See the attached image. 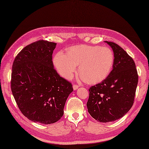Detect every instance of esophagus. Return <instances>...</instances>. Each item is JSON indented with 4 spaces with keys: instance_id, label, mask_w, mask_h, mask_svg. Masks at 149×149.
<instances>
[{
    "instance_id": "esophagus-1",
    "label": "esophagus",
    "mask_w": 149,
    "mask_h": 149,
    "mask_svg": "<svg viewBox=\"0 0 149 149\" xmlns=\"http://www.w3.org/2000/svg\"><path fill=\"white\" fill-rule=\"evenodd\" d=\"M79 87V85H77V84H74V85H73V88H74V90H77Z\"/></svg>"
}]
</instances>
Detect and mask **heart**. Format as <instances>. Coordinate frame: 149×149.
Wrapping results in <instances>:
<instances>
[{
	"label": "heart",
	"mask_w": 149,
	"mask_h": 149,
	"mask_svg": "<svg viewBox=\"0 0 149 149\" xmlns=\"http://www.w3.org/2000/svg\"><path fill=\"white\" fill-rule=\"evenodd\" d=\"M115 56L106 46L75 45L66 49V53L58 52L53 59L54 65L63 77H71L79 66V72L83 79L90 84L102 81L112 70Z\"/></svg>",
	"instance_id": "1"
}]
</instances>
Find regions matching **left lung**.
Instances as JSON below:
<instances>
[{"label":"left lung","mask_w":149,"mask_h":149,"mask_svg":"<svg viewBox=\"0 0 149 149\" xmlns=\"http://www.w3.org/2000/svg\"><path fill=\"white\" fill-rule=\"evenodd\" d=\"M106 42L111 47L113 68L102 83L89 89L88 111L99 122L115 121L127 113L133 105L138 75L131 57L116 43Z\"/></svg>","instance_id":"left-lung-1"}]
</instances>
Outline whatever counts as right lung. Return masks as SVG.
<instances>
[{
    "instance_id": "right-lung-1",
    "label": "right lung",
    "mask_w": 149,
    "mask_h": 149,
    "mask_svg": "<svg viewBox=\"0 0 149 149\" xmlns=\"http://www.w3.org/2000/svg\"><path fill=\"white\" fill-rule=\"evenodd\" d=\"M56 43L39 40L19 52L13 63L11 88L19 109L28 119L50 124L61 119L72 83L54 68Z\"/></svg>"
}]
</instances>
